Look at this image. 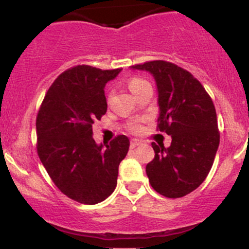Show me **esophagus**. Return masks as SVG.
Wrapping results in <instances>:
<instances>
[{
  "mask_svg": "<svg viewBox=\"0 0 249 249\" xmlns=\"http://www.w3.org/2000/svg\"><path fill=\"white\" fill-rule=\"evenodd\" d=\"M139 145H142V142L139 141V139H131V142H130V147L131 148L139 146Z\"/></svg>",
  "mask_w": 249,
  "mask_h": 249,
  "instance_id": "1",
  "label": "esophagus"
}]
</instances>
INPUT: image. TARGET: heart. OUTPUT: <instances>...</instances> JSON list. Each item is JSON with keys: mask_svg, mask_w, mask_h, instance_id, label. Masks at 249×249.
Returning <instances> with one entry per match:
<instances>
[{"mask_svg": "<svg viewBox=\"0 0 249 249\" xmlns=\"http://www.w3.org/2000/svg\"><path fill=\"white\" fill-rule=\"evenodd\" d=\"M147 84L148 83L145 81V79L139 78V77H133V78H131L130 81L127 82L128 89L132 91L133 95H136L139 90H142V88L146 87ZM141 128H142V126H141V124H139L138 121H133L130 123V130L133 131V132H138V131H141Z\"/></svg>", "mask_w": 249, "mask_h": 249, "instance_id": "heart-1", "label": "heart"}]
</instances>
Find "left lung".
Segmentation results:
<instances>
[{
  "mask_svg": "<svg viewBox=\"0 0 249 249\" xmlns=\"http://www.w3.org/2000/svg\"><path fill=\"white\" fill-rule=\"evenodd\" d=\"M131 69L153 76L158 128L172 138L168 147L152 142L156 156L146 165L148 181L161 196L181 198L202 184L213 165L220 142L215 107L201 83L173 63L152 61Z\"/></svg>",
  "mask_w": 249,
  "mask_h": 249,
  "instance_id": "1",
  "label": "left lung"
}]
</instances>
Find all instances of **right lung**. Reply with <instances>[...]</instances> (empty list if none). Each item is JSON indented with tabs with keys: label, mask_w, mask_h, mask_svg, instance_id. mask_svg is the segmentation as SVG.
<instances>
[{
	"label": "right lung",
	"mask_w": 249,
	"mask_h": 249,
	"mask_svg": "<svg viewBox=\"0 0 249 249\" xmlns=\"http://www.w3.org/2000/svg\"><path fill=\"white\" fill-rule=\"evenodd\" d=\"M121 71L89 65L64 71L37 115V153L43 166L62 193L81 204L95 205L111 196L130 146L123 134L110 144H97L92 137L93 122L107 110L105 85Z\"/></svg>",
	"instance_id": "obj_1"
}]
</instances>
